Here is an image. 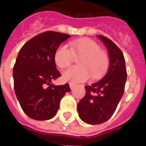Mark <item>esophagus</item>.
Instances as JSON below:
<instances>
[{
    "label": "esophagus",
    "mask_w": 146,
    "mask_h": 146,
    "mask_svg": "<svg viewBox=\"0 0 146 146\" xmlns=\"http://www.w3.org/2000/svg\"><path fill=\"white\" fill-rule=\"evenodd\" d=\"M69 86H70V89L71 90H73L74 88V86H75V84H73V83H69Z\"/></svg>",
    "instance_id": "34e87169"
}]
</instances>
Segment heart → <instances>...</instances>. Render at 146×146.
<instances>
[{
    "label": "heart",
    "mask_w": 146,
    "mask_h": 146,
    "mask_svg": "<svg viewBox=\"0 0 146 146\" xmlns=\"http://www.w3.org/2000/svg\"><path fill=\"white\" fill-rule=\"evenodd\" d=\"M69 46L70 49L65 45L59 46L54 54L55 63L62 69L73 63L74 56H80L78 60L79 66L71 67L63 73L62 78L64 81L85 82L90 76L92 79H97L107 71L110 61L109 55L93 39H78L71 42Z\"/></svg>",
    "instance_id": "1"
}]
</instances>
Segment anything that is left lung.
I'll list each match as a JSON object with an SVG mask.
<instances>
[{
	"mask_svg": "<svg viewBox=\"0 0 146 146\" xmlns=\"http://www.w3.org/2000/svg\"><path fill=\"white\" fill-rule=\"evenodd\" d=\"M98 37L108 50L110 64L108 73L100 81L86 86V93L78 104L79 117L89 124H100L112 116L123 96L127 70L123 52L107 37Z\"/></svg>",
	"mask_w": 146,
	"mask_h": 146,
	"instance_id": "obj_1",
	"label": "left lung"
}]
</instances>
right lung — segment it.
I'll return each mask as SVG.
<instances>
[{
  "instance_id": "obj_1",
  "label": "right lung",
  "mask_w": 146,
  "mask_h": 146,
  "mask_svg": "<svg viewBox=\"0 0 146 146\" xmlns=\"http://www.w3.org/2000/svg\"><path fill=\"white\" fill-rule=\"evenodd\" d=\"M69 37L64 33L46 31L31 38L19 51L13 66V86L20 106L30 118H53L61 98L70 91L68 83H51L60 77L54 60L55 52Z\"/></svg>"
}]
</instances>
